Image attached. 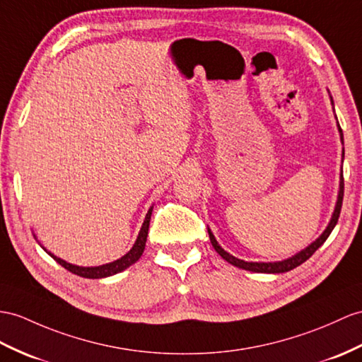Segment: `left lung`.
Segmentation results:
<instances>
[{"instance_id":"obj_1","label":"left lung","mask_w":362,"mask_h":362,"mask_svg":"<svg viewBox=\"0 0 362 362\" xmlns=\"http://www.w3.org/2000/svg\"><path fill=\"white\" fill-rule=\"evenodd\" d=\"M338 129H339V134H341V139H342V130L338 124ZM342 197H344V180L341 178V184H339V195H338V202H337V207H334V211H333V216L330 219V223L327 226V228H325L324 233L316 240L315 243H312L310 245H308L307 249H304L303 252H299L298 255H295V257L288 258V259H284V261H278V262H247V261H243V259H238L235 257H232L230 253H227L221 245H219L215 240L214 233H211L209 230V238H210V243L211 245H214V249L221 255L223 259H226L227 262L233 264V266L240 267V269H244V270H250V272H258V273H284V272H288L292 270L298 266H301L303 262H305L308 258L312 257V255L318 250L321 245L325 243V240H327L329 235L332 233L333 227L337 226L338 223V218H339V214H341V207H342Z\"/></svg>"}]
</instances>
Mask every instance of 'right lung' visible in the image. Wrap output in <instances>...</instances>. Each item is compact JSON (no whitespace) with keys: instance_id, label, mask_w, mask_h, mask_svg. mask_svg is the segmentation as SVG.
Instances as JSON below:
<instances>
[{"instance_id":"1","label":"right lung","mask_w":362,"mask_h":362,"mask_svg":"<svg viewBox=\"0 0 362 362\" xmlns=\"http://www.w3.org/2000/svg\"><path fill=\"white\" fill-rule=\"evenodd\" d=\"M151 216H152V209L147 211L146 219H144V224H143V227H141L139 235L136 238V243L134 244V247L130 249V252L126 253L122 258L113 261V262H109V264H104V266H98V267H79V266H74V264H69V262L63 261L61 258L54 257V255H52V253H49V255L59 264V266H63L64 269L75 273V275H78V276L92 278V279L112 276V275H115V273H119L122 270H126L129 266H132V264H135L141 258V255H143L144 247H146L147 233H148V224H151Z\"/></svg>"}]
</instances>
